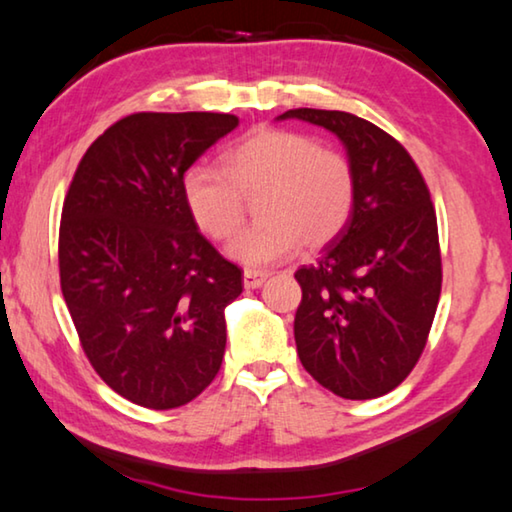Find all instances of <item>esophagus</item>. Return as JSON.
Listing matches in <instances>:
<instances>
[{"label": "esophagus", "mask_w": 512, "mask_h": 512, "mask_svg": "<svg viewBox=\"0 0 512 512\" xmlns=\"http://www.w3.org/2000/svg\"><path fill=\"white\" fill-rule=\"evenodd\" d=\"M266 278H269V273L246 269V271H243V287H246V289H257V287L264 285Z\"/></svg>", "instance_id": "34e87169"}]
</instances>
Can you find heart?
<instances>
[{
	"label": "heart",
	"instance_id": "b5f03b06",
	"mask_svg": "<svg viewBox=\"0 0 512 512\" xmlns=\"http://www.w3.org/2000/svg\"><path fill=\"white\" fill-rule=\"evenodd\" d=\"M355 193L351 159L291 129H257L223 154V173L191 166L182 177L184 205L214 241L234 237L246 200L257 198L259 221L227 248L248 269L282 262L300 246L326 248L351 221Z\"/></svg>",
	"mask_w": 512,
	"mask_h": 512
}]
</instances>
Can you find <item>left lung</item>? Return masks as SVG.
Masks as SVG:
<instances>
[{"instance_id": "8db88e82", "label": "left lung", "mask_w": 512, "mask_h": 512, "mask_svg": "<svg viewBox=\"0 0 512 512\" xmlns=\"http://www.w3.org/2000/svg\"><path fill=\"white\" fill-rule=\"evenodd\" d=\"M344 143L355 170V209L319 262L296 271L303 289L294 337L316 383L342 399H378L415 369L442 289L431 193L408 150L346 111L291 109Z\"/></svg>"}]
</instances>
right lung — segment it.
Returning <instances> with one entry per match:
<instances>
[{
    "mask_svg": "<svg viewBox=\"0 0 512 512\" xmlns=\"http://www.w3.org/2000/svg\"><path fill=\"white\" fill-rule=\"evenodd\" d=\"M239 125L232 113H132L81 157L63 202L61 291L104 383L150 410L216 378L241 269L198 232L182 177Z\"/></svg>",
    "mask_w": 512,
    "mask_h": 512,
    "instance_id": "right-lung-1",
    "label": "right lung"
}]
</instances>
